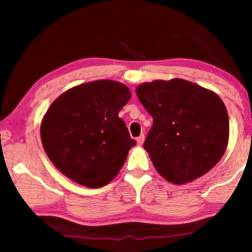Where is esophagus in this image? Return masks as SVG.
I'll return each mask as SVG.
<instances>
[{
	"instance_id": "34e87169",
	"label": "esophagus",
	"mask_w": 252,
	"mask_h": 252,
	"mask_svg": "<svg viewBox=\"0 0 252 252\" xmlns=\"http://www.w3.org/2000/svg\"><path fill=\"white\" fill-rule=\"evenodd\" d=\"M136 142H137L138 146H142L144 142V134H141L140 136H138V137L136 138Z\"/></svg>"
}]
</instances>
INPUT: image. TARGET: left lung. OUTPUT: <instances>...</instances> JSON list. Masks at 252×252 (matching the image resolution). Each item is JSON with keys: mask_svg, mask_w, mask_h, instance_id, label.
I'll use <instances>...</instances> for the list:
<instances>
[{"mask_svg": "<svg viewBox=\"0 0 252 252\" xmlns=\"http://www.w3.org/2000/svg\"><path fill=\"white\" fill-rule=\"evenodd\" d=\"M136 94L152 115L143 147L166 180L186 184L218 163L228 141V116L215 92L184 79L155 80Z\"/></svg>", "mask_w": 252, "mask_h": 252, "instance_id": "8db88e82", "label": "left lung"}]
</instances>
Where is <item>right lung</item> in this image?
<instances>
[{
    "label": "right lung",
    "mask_w": 252,
    "mask_h": 252,
    "mask_svg": "<svg viewBox=\"0 0 252 252\" xmlns=\"http://www.w3.org/2000/svg\"><path fill=\"white\" fill-rule=\"evenodd\" d=\"M130 97L123 84L97 80L70 89L52 103L40 135L63 174L90 189L103 187L118 174L136 144L118 117Z\"/></svg>",
    "instance_id": "obj_1"
}]
</instances>
